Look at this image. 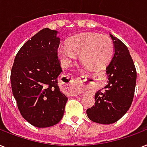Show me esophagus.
Wrapping results in <instances>:
<instances>
[{
  "label": "esophagus",
  "mask_w": 147,
  "mask_h": 147,
  "mask_svg": "<svg viewBox=\"0 0 147 147\" xmlns=\"http://www.w3.org/2000/svg\"><path fill=\"white\" fill-rule=\"evenodd\" d=\"M67 84H74V83L72 82V80H70V81L68 82ZM78 94H80V91H78V90H76V91L73 92V93H70V95H71V96H77V95H78Z\"/></svg>",
  "instance_id": "esophagus-1"
}]
</instances>
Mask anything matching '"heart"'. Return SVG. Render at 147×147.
Returning a JSON list of instances; mask_svg holds the SVG:
<instances>
[{"label": "heart", "instance_id": "heart-1", "mask_svg": "<svg viewBox=\"0 0 147 147\" xmlns=\"http://www.w3.org/2000/svg\"><path fill=\"white\" fill-rule=\"evenodd\" d=\"M113 44L107 35L96 33H84L70 38L67 46L61 45L58 57L66 67L70 66L79 55L80 61L84 67L99 69L107 65L112 58Z\"/></svg>", "mask_w": 147, "mask_h": 147}]
</instances>
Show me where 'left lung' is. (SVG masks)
I'll use <instances>...</instances> for the list:
<instances>
[{"mask_svg":"<svg viewBox=\"0 0 147 147\" xmlns=\"http://www.w3.org/2000/svg\"><path fill=\"white\" fill-rule=\"evenodd\" d=\"M114 54L107 67L108 84L95 94V104L86 110L94 122L110 124L117 122L129 110L134 96L136 70L127 47L110 34Z\"/></svg>","mask_w":147,"mask_h":147,"instance_id":"8db88e82","label":"left lung"}]
</instances>
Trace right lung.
Here are the masks:
<instances>
[{"instance_id":"right-lung-1","label":"right lung","mask_w":147,"mask_h":147,"mask_svg":"<svg viewBox=\"0 0 147 147\" xmlns=\"http://www.w3.org/2000/svg\"><path fill=\"white\" fill-rule=\"evenodd\" d=\"M57 33L44 28L33 36L19 50L11 69V87L18 110L27 122L39 128L60 122L67 101L57 85L62 69Z\"/></svg>"}]
</instances>
